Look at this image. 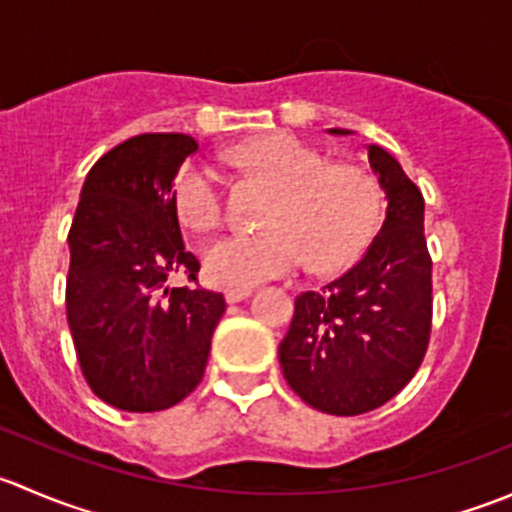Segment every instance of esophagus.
<instances>
[{
	"label": "esophagus",
	"instance_id": "obj_1",
	"mask_svg": "<svg viewBox=\"0 0 512 512\" xmlns=\"http://www.w3.org/2000/svg\"><path fill=\"white\" fill-rule=\"evenodd\" d=\"M252 294V287H240V289H227L225 292V299L230 304H235V302H242V299H247Z\"/></svg>",
	"mask_w": 512,
	"mask_h": 512
}]
</instances>
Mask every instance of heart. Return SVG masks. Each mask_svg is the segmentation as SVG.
I'll list each match as a JSON object with an SVG mask.
<instances>
[{"label":"heart","instance_id":"b5f03b06","mask_svg":"<svg viewBox=\"0 0 512 512\" xmlns=\"http://www.w3.org/2000/svg\"><path fill=\"white\" fill-rule=\"evenodd\" d=\"M235 165L277 188L267 232L227 235L205 250L208 280L240 289L292 275L309 260L312 270L352 265L369 245L384 210L379 178L364 165L329 163L324 153L292 133H267L232 148ZM175 213L190 230H213L223 220L218 173L203 160L175 178Z\"/></svg>","mask_w":512,"mask_h":512}]
</instances>
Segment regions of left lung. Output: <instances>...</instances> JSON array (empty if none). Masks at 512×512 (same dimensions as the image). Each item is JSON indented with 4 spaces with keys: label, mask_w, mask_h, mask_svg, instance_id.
<instances>
[{
    "label": "left lung",
    "mask_w": 512,
    "mask_h": 512,
    "mask_svg": "<svg viewBox=\"0 0 512 512\" xmlns=\"http://www.w3.org/2000/svg\"><path fill=\"white\" fill-rule=\"evenodd\" d=\"M369 163L389 200L384 225L352 270L294 299L280 342L294 394L332 416H359L394 399L414 379L431 339L423 195L384 148L369 146Z\"/></svg>",
    "instance_id": "left-lung-1"
}]
</instances>
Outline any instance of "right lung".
Wrapping results in <instances>:
<instances>
[{"instance_id": "obj_1", "label": "right lung", "mask_w": 512, "mask_h": 512, "mask_svg": "<svg viewBox=\"0 0 512 512\" xmlns=\"http://www.w3.org/2000/svg\"><path fill=\"white\" fill-rule=\"evenodd\" d=\"M198 151L183 133H143L98 158L69 230L66 319L86 384L131 414L180 404L203 381L225 297L165 285L198 282L185 250L173 183Z\"/></svg>"}]
</instances>
